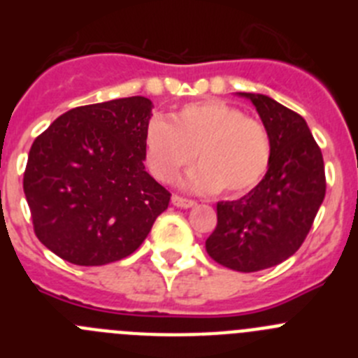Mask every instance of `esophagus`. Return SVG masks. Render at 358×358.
I'll return each mask as SVG.
<instances>
[{
  "label": "esophagus",
  "instance_id": "esophagus-1",
  "mask_svg": "<svg viewBox=\"0 0 358 358\" xmlns=\"http://www.w3.org/2000/svg\"><path fill=\"white\" fill-rule=\"evenodd\" d=\"M172 204H173V206H177V208H194L197 202L188 201V199H182V197H177V195H173Z\"/></svg>",
  "mask_w": 358,
  "mask_h": 358
}]
</instances>
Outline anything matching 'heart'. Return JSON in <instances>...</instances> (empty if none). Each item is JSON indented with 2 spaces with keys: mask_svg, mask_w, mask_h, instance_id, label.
<instances>
[{
  "mask_svg": "<svg viewBox=\"0 0 358 358\" xmlns=\"http://www.w3.org/2000/svg\"><path fill=\"white\" fill-rule=\"evenodd\" d=\"M195 156L201 164L188 173L186 188L240 195L267 172L271 138L258 120L220 100L186 103L170 120L154 116L148 122L145 161L156 179L172 182Z\"/></svg>",
  "mask_w": 358,
  "mask_h": 358,
  "instance_id": "b5f03b06",
  "label": "heart"
}]
</instances>
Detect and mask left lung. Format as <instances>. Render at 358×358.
<instances>
[{"label": "left lung", "instance_id": "left-lung-1", "mask_svg": "<svg viewBox=\"0 0 358 358\" xmlns=\"http://www.w3.org/2000/svg\"><path fill=\"white\" fill-rule=\"evenodd\" d=\"M251 100L271 138L265 177L238 201L217 204V227L206 251L217 264L256 273L285 262L301 248L327 194L324 163L305 118L267 94Z\"/></svg>", "mask_w": 358, "mask_h": 358}]
</instances>
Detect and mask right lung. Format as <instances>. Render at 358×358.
Listing matches in <instances>:
<instances>
[{"instance_id":"obj_1","label":"right lung","mask_w":358,"mask_h":358,"mask_svg":"<svg viewBox=\"0 0 358 358\" xmlns=\"http://www.w3.org/2000/svg\"><path fill=\"white\" fill-rule=\"evenodd\" d=\"M145 96L75 107L37 136L23 189L37 238L75 265L132 255L169 208L170 194L145 170Z\"/></svg>"}]
</instances>
